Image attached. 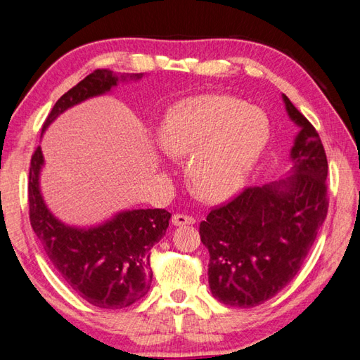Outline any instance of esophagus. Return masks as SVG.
Wrapping results in <instances>:
<instances>
[{
	"label": "esophagus",
	"instance_id": "1",
	"mask_svg": "<svg viewBox=\"0 0 360 360\" xmlns=\"http://www.w3.org/2000/svg\"><path fill=\"white\" fill-rule=\"evenodd\" d=\"M172 223H173L174 226L193 224V223H195V218H193V217H188V215H184V213H174L173 218H172Z\"/></svg>",
	"mask_w": 360,
	"mask_h": 360
}]
</instances>
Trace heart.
Returning <instances> with one entry per match:
<instances>
[{
	"instance_id": "1",
	"label": "heart",
	"mask_w": 360,
	"mask_h": 360,
	"mask_svg": "<svg viewBox=\"0 0 360 360\" xmlns=\"http://www.w3.org/2000/svg\"><path fill=\"white\" fill-rule=\"evenodd\" d=\"M269 139L266 114L240 98L196 96L173 105L159 129L167 155L190 158L198 196L221 201L243 187Z\"/></svg>"
}]
</instances>
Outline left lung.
I'll use <instances>...</instances> for the list:
<instances>
[{
	"instance_id": "left-lung-1",
	"label": "left lung",
	"mask_w": 360,
	"mask_h": 360,
	"mask_svg": "<svg viewBox=\"0 0 360 360\" xmlns=\"http://www.w3.org/2000/svg\"><path fill=\"white\" fill-rule=\"evenodd\" d=\"M283 101L302 128L290 150L292 173L272 184L243 188L200 224L210 254V290L229 307H258L285 288L308 257L330 205L323 143L285 94Z\"/></svg>"
}]
</instances>
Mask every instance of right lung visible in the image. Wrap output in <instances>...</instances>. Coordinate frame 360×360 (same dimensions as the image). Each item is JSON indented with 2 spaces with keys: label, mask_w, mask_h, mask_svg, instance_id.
<instances>
[{
  "label": "right lung",
  "mask_w": 360,
  "mask_h": 360,
  "mask_svg": "<svg viewBox=\"0 0 360 360\" xmlns=\"http://www.w3.org/2000/svg\"><path fill=\"white\" fill-rule=\"evenodd\" d=\"M141 79L142 74L116 75L96 70L58 98L43 124V131L60 114L89 97L101 96L119 79ZM43 165L37 147L29 167V219L49 262L75 292L97 308L120 309L148 292L153 272L151 248L162 238L172 213L165 209L127 210L108 223L91 229L65 226L46 207L38 186Z\"/></svg>",
  "instance_id": "obj_1"
}]
</instances>
